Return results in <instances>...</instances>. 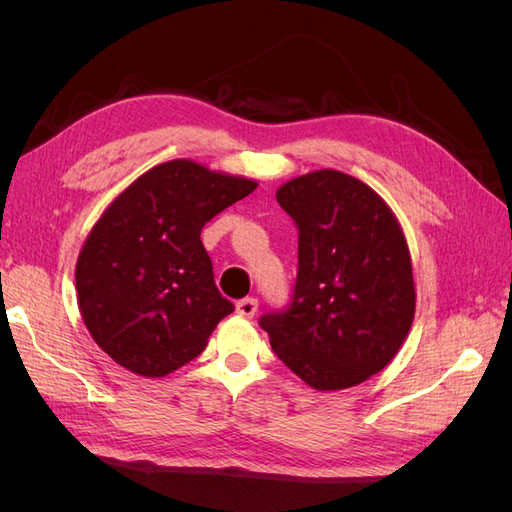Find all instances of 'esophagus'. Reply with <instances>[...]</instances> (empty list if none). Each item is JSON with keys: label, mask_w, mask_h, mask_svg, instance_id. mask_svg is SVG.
<instances>
[{"label": "esophagus", "mask_w": 512, "mask_h": 512, "mask_svg": "<svg viewBox=\"0 0 512 512\" xmlns=\"http://www.w3.org/2000/svg\"><path fill=\"white\" fill-rule=\"evenodd\" d=\"M258 312V299L254 297H245L241 301H237V314L243 318H254V314Z\"/></svg>", "instance_id": "obj_1"}]
</instances>
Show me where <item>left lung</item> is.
<instances>
[{"label": "left lung", "instance_id": "left-lung-1", "mask_svg": "<svg viewBox=\"0 0 512 512\" xmlns=\"http://www.w3.org/2000/svg\"><path fill=\"white\" fill-rule=\"evenodd\" d=\"M275 196L299 230V271L290 305L258 324L314 389L361 384L391 363L412 327L404 232L369 185L339 170L292 179Z\"/></svg>", "mask_w": 512, "mask_h": 512}]
</instances>
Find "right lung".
Here are the masks:
<instances>
[{
  "label": "right lung",
  "mask_w": 512,
  "mask_h": 512,
  "mask_svg": "<svg viewBox=\"0 0 512 512\" xmlns=\"http://www.w3.org/2000/svg\"><path fill=\"white\" fill-rule=\"evenodd\" d=\"M254 190L252 179L173 160L102 213L76 262V294L85 327L115 363L162 378L205 350L235 305L215 286L200 230Z\"/></svg>",
  "instance_id": "obj_1"
}]
</instances>
